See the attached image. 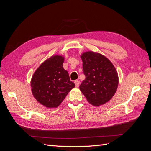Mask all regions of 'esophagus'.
Wrapping results in <instances>:
<instances>
[{
	"label": "esophagus",
	"mask_w": 151,
	"mask_h": 151,
	"mask_svg": "<svg viewBox=\"0 0 151 151\" xmlns=\"http://www.w3.org/2000/svg\"><path fill=\"white\" fill-rule=\"evenodd\" d=\"M74 83H75V84H76V88H78V87H79V85H80V82H79V81H74Z\"/></svg>",
	"instance_id": "34e87169"
}]
</instances>
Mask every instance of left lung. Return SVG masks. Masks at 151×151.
<instances>
[{
  "mask_svg": "<svg viewBox=\"0 0 151 151\" xmlns=\"http://www.w3.org/2000/svg\"><path fill=\"white\" fill-rule=\"evenodd\" d=\"M86 79L79 86L87 101L94 106L108 102L115 95L119 83L118 72L103 55L93 51L81 54Z\"/></svg>",
  "mask_w": 151,
  "mask_h": 151,
  "instance_id": "1",
  "label": "left lung"
}]
</instances>
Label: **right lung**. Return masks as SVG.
I'll list each match as a JSON object with an SVG mask.
<instances>
[{"instance_id":"add662e5","label":"right lung","mask_w":151,"mask_h":151,"mask_svg":"<svg viewBox=\"0 0 151 151\" xmlns=\"http://www.w3.org/2000/svg\"><path fill=\"white\" fill-rule=\"evenodd\" d=\"M64 59L60 55L50 57L38 67L31 77L33 97L46 108H57L76 86L63 67Z\"/></svg>"}]
</instances>
